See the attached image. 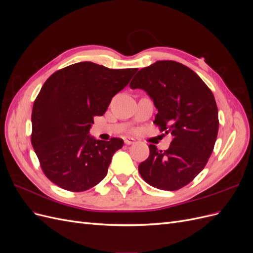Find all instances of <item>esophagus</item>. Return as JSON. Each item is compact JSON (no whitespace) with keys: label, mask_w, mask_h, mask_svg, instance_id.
Segmentation results:
<instances>
[{"label":"esophagus","mask_w":253,"mask_h":253,"mask_svg":"<svg viewBox=\"0 0 253 253\" xmlns=\"http://www.w3.org/2000/svg\"><path fill=\"white\" fill-rule=\"evenodd\" d=\"M135 142V139L134 138H126L125 139V143L129 145V144H133Z\"/></svg>","instance_id":"1"}]
</instances>
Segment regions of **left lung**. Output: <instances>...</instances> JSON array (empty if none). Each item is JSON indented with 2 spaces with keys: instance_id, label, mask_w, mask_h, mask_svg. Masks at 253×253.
<instances>
[{
  "instance_id": "left-lung-1",
  "label": "left lung",
  "mask_w": 253,
  "mask_h": 253,
  "mask_svg": "<svg viewBox=\"0 0 253 253\" xmlns=\"http://www.w3.org/2000/svg\"><path fill=\"white\" fill-rule=\"evenodd\" d=\"M151 97L157 109L154 124L173 139L166 151L150 144V155L138 167L152 187L175 191L201 173L218 132V111L210 88L196 73L175 61H157L140 70L129 83Z\"/></svg>"
}]
</instances>
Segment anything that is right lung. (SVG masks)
<instances>
[{
    "instance_id": "obj_1",
    "label": "right lung",
    "mask_w": 253,
    "mask_h": 253,
    "mask_svg": "<svg viewBox=\"0 0 253 253\" xmlns=\"http://www.w3.org/2000/svg\"><path fill=\"white\" fill-rule=\"evenodd\" d=\"M137 71L79 62L45 81L33 106L32 144L45 176L55 185L82 192L105 177L124 140H98L89 128Z\"/></svg>"
}]
</instances>
